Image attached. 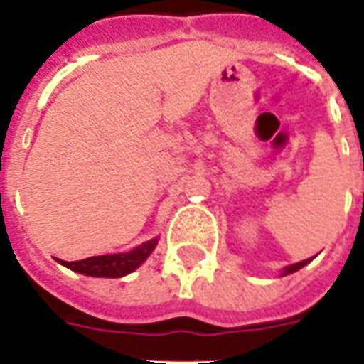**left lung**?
I'll return each instance as SVG.
<instances>
[{
    "label": "left lung",
    "instance_id": "obj_1",
    "mask_svg": "<svg viewBox=\"0 0 364 364\" xmlns=\"http://www.w3.org/2000/svg\"><path fill=\"white\" fill-rule=\"evenodd\" d=\"M311 262V258L309 260H301V262H297V264H291V266H288L286 270H284V276H288V274H294V272H297L299 268H304L306 264H309Z\"/></svg>",
    "mask_w": 364,
    "mask_h": 364
}]
</instances>
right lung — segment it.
Instances as JSON below:
<instances>
[{
  "label": "right lung",
  "mask_w": 364,
  "mask_h": 364,
  "mask_svg": "<svg viewBox=\"0 0 364 364\" xmlns=\"http://www.w3.org/2000/svg\"><path fill=\"white\" fill-rule=\"evenodd\" d=\"M157 238L144 242L132 252L122 254H106V256H90L85 260L78 262H65L58 260L63 266H67L70 270L85 274V276H96V278H122L129 272H134L138 266H141L149 254L156 248Z\"/></svg>",
  "instance_id": "add662e5"
}]
</instances>
